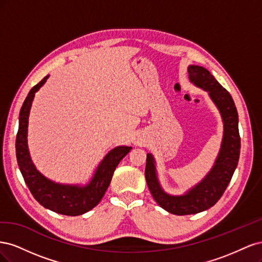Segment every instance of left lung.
I'll list each match as a JSON object with an SVG mask.
<instances>
[{
	"instance_id": "8db88e82",
	"label": "left lung",
	"mask_w": 262,
	"mask_h": 262,
	"mask_svg": "<svg viewBox=\"0 0 262 262\" xmlns=\"http://www.w3.org/2000/svg\"><path fill=\"white\" fill-rule=\"evenodd\" d=\"M189 78L194 85L209 92L211 99L219 108L224 122V137L220 154L209 175L186 194L173 196L165 193L158 184L154 158L146 155L145 178L155 201L163 209L176 215H188L208 210L223 195L237 167L241 153L238 114L234 100L207 69L199 66L188 68Z\"/></svg>"
}]
</instances>
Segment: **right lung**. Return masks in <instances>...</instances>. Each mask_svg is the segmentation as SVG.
<instances>
[{
    "instance_id": "add662e5",
    "label": "right lung",
    "mask_w": 262,
    "mask_h": 262,
    "mask_svg": "<svg viewBox=\"0 0 262 262\" xmlns=\"http://www.w3.org/2000/svg\"><path fill=\"white\" fill-rule=\"evenodd\" d=\"M47 75L28 93L19 113V125L16 136V157L21 175L31 194L42 207L63 215L76 216L89 212L100 202L112 181L114 171L131 146H118L105 156L98 166L91 184L85 187L60 185L47 179L39 172L30 160L27 147L28 117L35 93L45 84Z\"/></svg>"
}]
</instances>
